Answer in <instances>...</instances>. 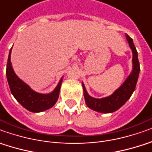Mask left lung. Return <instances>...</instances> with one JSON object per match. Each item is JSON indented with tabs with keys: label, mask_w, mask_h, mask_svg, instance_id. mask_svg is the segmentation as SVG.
<instances>
[{
	"label": "left lung",
	"mask_w": 152,
	"mask_h": 152,
	"mask_svg": "<svg viewBox=\"0 0 152 152\" xmlns=\"http://www.w3.org/2000/svg\"><path fill=\"white\" fill-rule=\"evenodd\" d=\"M126 39L132 52V70L122 85L108 97L96 98L88 94L86 88L83 83H82L85 102L87 106L92 110L102 113H113L126 103V101L131 98L132 94L135 91L140 73V64L138 61L137 51L134 45L132 39L127 34H126Z\"/></svg>",
	"instance_id": "8db88e82"
}]
</instances>
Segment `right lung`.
I'll use <instances>...</instances> for the list:
<instances>
[{"label":"right lung","mask_w":152,"mask_h":152,"mask_svg":"<svg viewBox=\"0 0 152 152\" xmlns=\"http://www.w3.org/2000/svg\"><path fill=\"white\" fill-rule=\"evenodd\" d=\"M11 49L6 65V78L12 95L26 109L32 113H40L51 108L58 100L63 77L56 88L50 94H39L35 92L15 73L10 62Z\"/></svg>","instance_id":"1"}]
</instances>
